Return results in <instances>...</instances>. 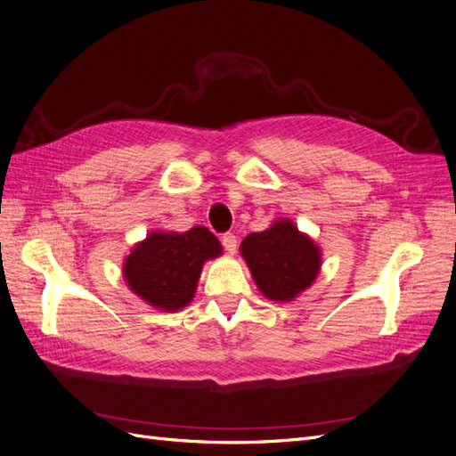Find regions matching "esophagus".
Here are the masks:
<instances>
[{"instance_id": "esophagus-1", "label": "esophagus", "mask_w": 456, "mask_h": 456, "mask_svg": "<svg viewBox=\"0 0 456 456\" xmlns=\"http://www.w3.org/2000/svg\"><path fill=\"white\" fill-rule=\"evenodd\" d=\"M223 245H224V249L230 255H233V253H236V249H238V238L233 236V233H224V236H223Z\"/></svg>"}]
</instances>
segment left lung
<instances>
[{
	"label": "left lung",
	"mask_w": 456,
	"mask_h": 456,
	"mask_svg": "<svg viewBox=\"0 0 456 456\" xmlns=\"http://www.w3.org/2000/svg\"><path fill=\"white\" fill-rule=\"evenodd\" d=\"M240 253L258 291L275 302L295 300L322 270L320 245L289 218H278L265 232L249 233Z\"/></svg>",
	"instance_id": "left-lung-1"
}]
</instances>
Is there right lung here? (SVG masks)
<instances>
[{
	"label": "right lung",
	"instance_id": "obj_1",
	"mask_svg": "<svg viewBox=\"0 0 456 456\" xmlns=\"http://www.w3.org/2000/svg\"><path fill=\"white\" fill-rule=\"evenodd\" d=\"M220 255L223 245L205 226L154 230L123 260V280L148 306L176 312L194 298L205 262Z\"/></svg>",
	"mask_w": 456,
	"mask_h": 456
}]
</instances>
